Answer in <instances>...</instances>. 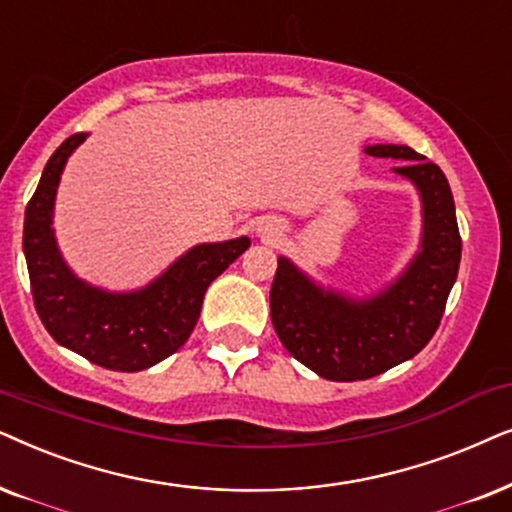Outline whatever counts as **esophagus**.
Returning <instances> with one entry per match:
<instances>
[{
    "instance_id": "34e87169",
    "label": "esophagus",
    "mask_w": 512,
    "mask_h": 512,
    "mask_svg": "<svg viewBox=\"0 0 512 512\" xmlns=\"http://www.w3.org/2000/svg\"><path fill=\"white\" fill-rule=\"evenodd\" d=\"M257 234H262L264 238H276V236H281V229H278L276 224H271V222H260V227H257Z\"/></svg>"
}]
</instances>
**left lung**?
Segmentation results:
<instances>
[{"label": "left lung", "mask_w": 512, "mask_h": 512, "mask_svg": "<svg viewBox=\"0 0 512 512\" xmlns=\"http://www.w3.org/2000/svg\"><path fill=\"white\" fill-rule=\"evenodd\" d=\"M365 154L400 159L393 173L417 187L424 217L417 255L393 283L363 299L323 288L278 257L269 297L271 323L290 356L330 381L377 377L417 356L438 330L461 262L445 173L405 145H367Z\"/></svg>", "instance_id": "1"}]
</instances>
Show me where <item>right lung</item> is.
I'll use <instances>...</instances> for the list:
<instances>
[{"mask_svg":"<svg viewBox=\"0 0 512 512\" xmlns=\"http://www.w3.org/2000/svg\"><path fill=\"white\" fill-rule=\"evenodd\" d=\"M84 140L86 133H74L53 152L25 208L23 252L34 309L65 349L107 370L140 372L187 342L208 285L250 248V238L194 245L140 290L109 292L81 281L58 250L53 206L65 163Z\"/></svg>","mask_w":512,"mask_h":512,"instance_id":"add662e5","label":"right lung"}]
</instances>
